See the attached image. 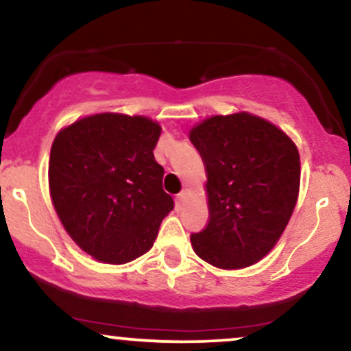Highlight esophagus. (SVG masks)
I'll use <instances>...</instances> for the list:
<instances>
[{
    "instance_id": "obj_1",
    "label": "esophagus",
    "mask_w": 351,
    "mask_h": 351,
    "mask_svg": "<svg viewBox=\"0 0 351 351\" xmlns=\"http://www.w3.org/2000/svg\"><path fill=\"white\" fill-rule=\"evenodd\" d=\"M188 195H189V191H188V189H183V191H181L180 195H176V204H183L184 201H186Z\"/></svg>"
}]
</instances>
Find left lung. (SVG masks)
Masks as SVG:
<instances>
[{"instance_id":"left-lung-1","label":"left lung","mask_w":351,"mask_h":351,"mask_svg":"<svg viewBox=\"0 0 351 351\" xmlns=\"http://www.w3.org/2000/svg\"><path fill=\"white\" fill-rule=\"evenodd\" d=\"M206 168L209 221L193 251L219 269H243L271 252L300 188L295 143L261 117L237 112L204 119L189 132Z\"/></svg>"}]
</instances>
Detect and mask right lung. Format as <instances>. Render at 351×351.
I'll return each mask as SVG.
<instances>
[{
    "label": "right lung",
    "mask_w": 351,
    "mask_h": 351,
    "mask_svg": "<svg viewBox=\"0 0 351 351\" xmlns=\"http://www.w3.org/2000/svg\"><path fill=\"white\" fill-rule=\"evenodd\" d=\"M162 127L142 115L95 114L56 135L51 199L74 243L94 259L125 264L148 252L175 203L153 150Z\"/></svg>",
    "instance_id": "add662e5"
}]
</instances>
